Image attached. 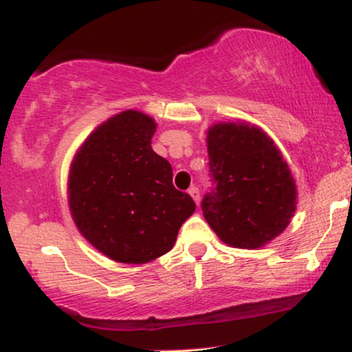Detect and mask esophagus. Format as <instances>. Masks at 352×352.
Returning <instances> with one entry per match:
<instances>
[{"label":"esophagus","instance_id":"esophagus-1","mask_svg":"<svg viewBox=\"0 0 352 352\" xmlns=\"http://www.w3.org/2000/svg\"><path fill=\"white\" fill-rule=\"evenodd\" d=\"M188 193H190V197H192V199L195 200V204L199 205L200 204V192H199V188H197V187H190L188 188Z\"/></svg>","mask_w":352,"mask_h":352}]
</instances>
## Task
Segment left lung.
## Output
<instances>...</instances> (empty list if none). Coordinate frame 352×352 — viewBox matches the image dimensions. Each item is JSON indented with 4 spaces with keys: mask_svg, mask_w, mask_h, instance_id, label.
Segmentation results:
<instances>
[{
    "mask_svg": "<svg viewBox=\"0 0 352 352\" xmlns=\"http://www.w3.org/2000/svg\"><path fill=\"white\" fill-rule=\"evenodd\" d=\"M207 148L215 188L201 200V212L217 236L254 250L285 232L298 190L272 137L241 120L218 122L208 127Z\"/></svg>",
    "mask_w": 352,
    "mask_h": 352,
    "instance_id": "left-lung-1",
    "label": "left lung"
}]
</instances>
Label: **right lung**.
I'll return each mask as SVG.
<instances>
[{
    "label": "right lung",
    "mask_w": 352,
    "mask_h": 352,
    "mask_svg": "<svg viewBox=\"0 0 352 352\" xmlns=\"http://www.w3.org/2000/svg\"><path fill=\"white\" fill-rule=\"evenodd\" d=\"M157 124L144 112L109 117L72 159L67 200L76 227L117 263L142 265L170 252L195 201L172 184V167L152 151Z\"/></svg>",
    "instance_id": "1"
}]
</instances>
